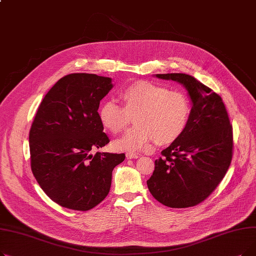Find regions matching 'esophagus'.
Listing matches in <instances>:
<instances>
[{
	"label": "esophagus",
	"instance_id": "esophagus-1",
	"mask_svg": "<svg viewBox=\"0 0 256 256\" xmlns=\"http://www.w3.org/2000/svg\"><path fill=\"white\" fill-rule=\"evenodd\" d=\"M126 158L128 160H130V158H138V154H134V152H126Z\"/></svg>",
	"mask_w": 256,
	"mask_h": 256
}]
</instances>
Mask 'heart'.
I'll return each mask as SVG.
<instances>
[{
	"mask_svg": "<svg viewBox=\"0 0 256 256\" xmlns=\"http://www.w3.org/2000/svg\"><path fill=\"white\" fill-rule=\"evenodd\" d=\"M124 106L114 100L104 102L98 109L100 124L112 134L124 130L130 116L136 124L113 142L116 150H143L154 140L158 145L176 141L184 132L191 104L184 93L141 80L120 92Z\"/></svg>",
	"mask_w": 256,
	"mask_h": 256,
	"instance_id": "obj_1",
	"label": "heart"
}]
</instances>
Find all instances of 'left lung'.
Here are the masks:
<instances>
[{
  "mask_svg": "<svg viewBox=\"0 0 256 256\" xmlns=\"http://www.w3.org/2000/svg\"><path fill=\"white\" fill-rule=\"evenodd\" d=\"M156 76L184 85L192 100V109L182 135L156 160L147 186L166 206H194L214 192L230 166L232 126L221 96L194 76L186 74Z\"/></svg>",
  "mask_w": 256,
  "mask_h": 256,
  "instance_id": "left-lung-1",
  "label": "left lung"
}]
</instances>
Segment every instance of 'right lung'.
Masks as SVG:
<instances>
[{
    "instance_id": "add662e5",
    "label": "right lung",
    "mask_w": 256,
    "mask_h": 256,
    "mask_svg": "<svg viewBox=\"0 0 256 256\" xmlns=\"http://www.w3.org/2000/svg\"><path fill=\"white\" fill-rule=\"evenodd\" d=\"M112 78L70 74L46 94L32 124L31 169L44 192L59 206L89 210L110 192L113 169L124 154L96 152L110 142L98 118Z\"/></svg>"
}]
</instances>
